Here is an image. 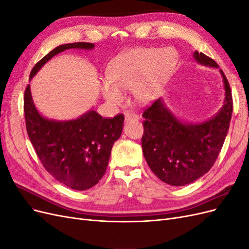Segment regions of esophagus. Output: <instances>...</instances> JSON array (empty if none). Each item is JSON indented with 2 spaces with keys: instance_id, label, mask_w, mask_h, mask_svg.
I'll return each instance as SVG.
<instances>
[{
  "instance_id": "esophagus-1",
  "label": "esophagus",
  "mask_w": 249,
  "mask_h": 249,
  "mask_svg": "<svg viewBox=\"0 0 249 249\" xmlns=\"http://www.w3.org/2000/svg\"><path fill=\"white\" fill-rule=\"evenodd\" d=\"M124 118H125V122H130V120H138L139 116L133 112L126 111L124 112Z\"/></svg>"
}]
</instances>
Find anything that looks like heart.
Returning a JSON list of instances; mask_svg holds the SVG:
<instances>
[{"mask_svg": "<svg viewBox=\"0 0 249 249\" xmlns=\"http://www.w3.org/2000/svg\"><path fill=\"white\" fill-rule=\"evenodd\" d=\"M176 62L171 50L134 49L113 60L108 67V79L101 84V92L109 104L124 102V91H130L141 105L155 100L161 83Z\"/></svg>", "mask_w": 249, "mask_h": 249, "instance_id": "b5f03b06", "label": "heart"}]
</instances>
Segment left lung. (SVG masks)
<instances>
[{
	"instance_id": "1",
	"label": "left lung",
	"mask_w": 249,
	"mask_h": 249,
	"mask_svg": "<svg viewBox=\"0 0 249 249\" xmlns=\"http://www.w3.org/2000/svg\"><path fill=\"white\" fill-rule=\"evenodd\" d=\"M193 57L201 65L219 67L212 58L197 51ZM220 73L225 90L223 106L206 122H182L165 106L162 97L143 112V155L162 182L185 186L201 178L214 165L227 137L232 112L231 87L221 70Z\"/></svg>"
}]
</instances>
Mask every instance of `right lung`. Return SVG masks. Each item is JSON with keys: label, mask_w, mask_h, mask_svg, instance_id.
<instances>
[{"label": "right lung", "mask_w": 249, "mask_h": 249, "mask_svg": "<svg viewBox=\"0 0 249 249\" xmlns=\"http://www.w3.org/2000/svg\"><path fill=\"white\" fill-rule=\"evenodd\" d=\"M93 43L61 44L37 62L30 80L50 59L65 50H92ZM28 136L43 167L58 182L73 190H87L106 172L111 149L123 132L124 116L104 118L94 110L71 120L43 117L36 109L30 85L24 97Z\"/></svg>", "instance_id": "add662e5"}]
</instances>
